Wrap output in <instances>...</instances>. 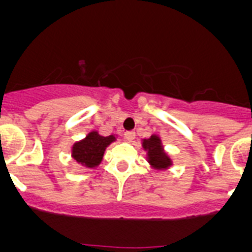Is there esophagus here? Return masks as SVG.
<instances>
[{
  "mask_svg": "<svg viewBox=\"0 0 252 252\" xmlns=\"http://www.w3.org/2000/svg\"><path fill=\"white\" fill-rule=\"evenodd\" d=\"M124 138H126V140H128V142H131V140L135 138V133L134 131H126V133H124Z\"/></svg>",
  "mask_w": 252,
  "mask_h": 252,
  "instance_id": "34e87169",
  "label": "esophagus"
}]
</instances>
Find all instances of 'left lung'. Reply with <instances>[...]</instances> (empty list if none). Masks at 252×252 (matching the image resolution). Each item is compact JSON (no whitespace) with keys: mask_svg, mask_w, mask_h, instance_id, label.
<instances>
[{"mask_svg":"<svg viewBox=\"0 0 252 252\" xmlns=\"http://www.w3.org/2000/svg\"><path fill=\"white\" fill-rule=\"evenodd\" d=\"M143 149L147 152V160L156 171H165L172 165V159L162 144L159 135L153 134L147 139H142Z\"/></svg>","mask_w":252,"mask_h":252,"instance_id":"left-lung-1","label":"left lung"}]
</instances>
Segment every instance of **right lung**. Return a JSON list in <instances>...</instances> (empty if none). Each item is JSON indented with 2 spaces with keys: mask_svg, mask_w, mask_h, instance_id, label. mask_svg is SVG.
Wrapping results in <instances>:
<instances>
[{
  "mask_svg": "<svg viewBox=\"0 0 252 252\" xmlns=\"http://www.w3.org/2000/svg\"><path fill=\"white\" fill-rule=\"evenodd\" d=\"M117 140L114 134L103 137L96 130L88 133L84 139L74 143L71 148V157L78 164L87 168H95L101 163L106 147Z\"/></svg>",
  "mask_w": 252,
  "mask_h": 252,
  "instance_id": "right-lung-1",
  "label": "right lung"
}]
</instances>
